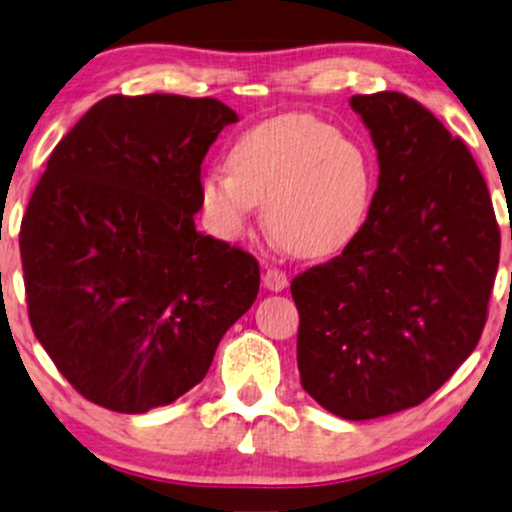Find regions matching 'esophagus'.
Listing matches in <instances>:
<instances>
[{
    "label": "esophagus",
    "mask_w": 512,
    "mask_h": 512,
    "mask_svg": "<svg viewBox=\"0 0 512 512\" xmlns=\"http://www.w3.org/2000/svg\"><path fill=\"white\" fill-rule=\"evenodd\" d=\"M287 284H289V280L282 270L268 268L263 272V287L268 291H284L287 289Z\"/></svg>",
    "instance_id": "1"
}]
</instances>
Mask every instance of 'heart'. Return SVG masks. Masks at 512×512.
I'll return each instance as SVG.
<instances>
[{
    "label": "heart",
    "instance_id": "heart-1",
    "mask_svg": "<svg viewBox=\"0 0 512 512\" xmlns=\"http://www.w3.org/2000/svg\"><path fill=\"white\" fill-rule=\"evenodd\" d=\"M367 159L334 126L280 115L251 126L230 150V169H211L199 197L216 235L237 240L265 204L277 242L298 256L334 254L350 242L369 207Z\"/></svg>",
    "mask_w": 512,
    "mask_h": 512
}]
</instances>
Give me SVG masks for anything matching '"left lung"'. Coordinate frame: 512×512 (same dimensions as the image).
Returning a JSON list of instances; mask_svg holds the SVG:
<instances>
[{
	"instance_id": "left-lung-1",
	"label": "left lung",
	"mask_w": 512,
	"mask_h": 512,
	"mask_svg": "<svg viewBox=\"0 0 512 512\" xmlns=\"http://www.w3.org/2000/svg\"><path fill=\"white\" fill-rule=\"evenodd\" d=\"M378 188L343 254L291 282L298 371L331 414L367 421L428 400L487 322L501 235L487 183L459 138L397 91L353 96Z\"/></svg>"
}]
</instances>
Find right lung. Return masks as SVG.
Instances as JSON below:
<instances>
[{
	"mask_svg": "<svg viewBox=\"0 0 512 512\" xmlns=\"http://www.w3.org/2000/svg\"><path fill=\"white\" fill-rule=\"evenodd\" d=\"M237 115L108 96L56 145L21 225L30 324L79 395L143 414L195 388L254 305L256 258L195 228L199 167Z\"/></svg>",
	"mask_w": 512,
	"mask_h": 512,
	"instance_id": "right-lung-1",
	"label": "right lung"
}]
</instances>
